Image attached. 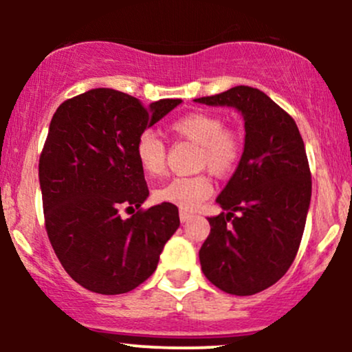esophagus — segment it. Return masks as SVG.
<instances>
[{"instance_id": "34e87169", "label": "esophagus", "mask_w": 352, "mask_h": 352, "mask_svg": "<svg viewBox=\"0 0 352 352\" xmlns=\"http://www.w3.org/2000/svg\"><path fill=\"white\" fill-rule=\"evenodd\" d=\"M190 218H193V213L187 212V210H180V220L182 221H188Z\"/></svg>"}]
</instances>
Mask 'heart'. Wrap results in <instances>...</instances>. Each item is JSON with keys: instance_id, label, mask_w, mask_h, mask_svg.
<instances>
[{"instance_id": "obj_1", "label": "heart", "mask_w": 352, "mask_h": 352, "mask_svg": "<svg viewBox=\"0 0 352 352\" xmlns=\"http://www.w3.org/2000/svg\"><path fill=\"white\" fill-rule=\"evenodd\" d=\"M170 129L179 137L200 145L199 164L215 175H227L236 167L241 142L232 131H225L220 117L212 112H190L173 120ZM135 157L148 175H160L165 168V145L152 131H144L135 142ZM213 192L207 175L175 177L155 190V199L182 210L197 208Z\"/></svg>"}]
</instances>
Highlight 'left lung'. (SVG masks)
Returning a JSON list of instances; mask_svg holds the SVG:
<instances>
[{"instance_id":"obj_1","label":"left lung","mask_w":352,"mask_h":352,"mask_svg":"<svg viewBox=\"0 0 352 352\" xmlns=\"http://www.w3.org/2000/svg\"><path fill=\"white\" fill-rule=\"evenodd\" d=\"M243 116L245 147L210 217L201 272L221 292L250 296L288 272L300 248L311 201V172L293 117L260 89L236 86L195 99Z\"/></svg>"}]
</instances>
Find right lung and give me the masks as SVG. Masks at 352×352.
Returning a JSON list of instances; mask_svg holds the SVG:
<instances>
[{"label":"right lung","instance_id":"right-lung-1","mask_svg":"<svg viewBox=\"0 0 352 352\" xmlns=\"http://www.w3.org/2000/svg\"><path fill=\"white\" fill-rule=\"evenodd\" d=\"M182 99L144 107L116 89H91L64 100L52 116L39 159L44 220L56 256L80 286L122 294L155 272L180 225L179 208L142 212L148 188L135 142ZM138 212L122 219L120 210Z\"/></svg>","mask_w":352,"mask_h":352}]
</instances>
